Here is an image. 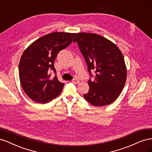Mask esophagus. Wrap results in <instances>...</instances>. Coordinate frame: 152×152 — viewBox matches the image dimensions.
I'll use <instances>...</instances> for the list:
<instances>
[{"label":"esophagus","mask_w":152,"mask_h":152,"mask_svg":"<svg viewBox=\"0 0 152 152\" xmlns=\"http://www.w3.org/2000/svg\"><path fill=\"white\" fill-rule=\"evenodd\" d=\"M72 82H73V84H79V80H78V79H73V80H72Z\"/></svg>","instance_id":"obj_1"}]
</instances>
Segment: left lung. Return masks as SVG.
I'll return each mask as SVG.
<instances>
[{"mask_svg": "<svg viewBox=\"0 0 152 152\" xmlns=\"http://www.w3.org/2000/svg\"><path fill=\"white\" fill-rule=\"evenodd\" d=\"M73 42L79 45L87 68L95 70L94 81H88L89 91L84 98L94 107L112 103L120 95L127 79V67L117 45L96 34L78 33Z\"/></svg>", "mask_w": 152, "mask_h": 152, "instance_id": "left-lung-1", "label": "left lung"}]
</instances>
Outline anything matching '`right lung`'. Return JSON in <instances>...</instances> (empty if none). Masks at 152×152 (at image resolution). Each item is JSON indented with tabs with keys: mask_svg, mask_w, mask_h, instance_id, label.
Masks as SVG:
<instances>
[{
	"mask_svg": "<svg viewBox=\"0 0 152 152\" xmlns=\"http://www.w3.org/2000/svg\"><path fill=\"white\" fill-rule=\"evenodd\" d=\"M75 33L53 32L32 42L23 53L19 63V77L23 89L36 103H47L61 93L63 83L55 75L50 78V70L56 74L54 62L61 50L66 48Z\"/></svg>",
	"mask_w": 152,
	"mask_h": 152,
	"instance_id": "obj_1",
	"label": "right lung"
}]
</instances>
